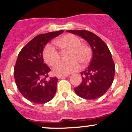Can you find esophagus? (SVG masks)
<instances>
[{
    "mask_svg": "<svg viewBox=\"0 0 132 132\" xmlns=\"http://www.w3.org/2000/svg\"><path fill=\"white\" fill-rule=\"evenodd\" d=\"M56 77H57L58 79H63V78H65V77H66V76H57Z\"/></svg>",
    "mask_w": 132,
    "mask_h": 132,
    "instance_id": "obj_1",
    "label": "esophagus"
}]
</instances>
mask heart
Wrapping results in <instances>:
<instances>
[{"label":"heart","instance_id":"b5f03b06","mask_svg":"<svg viewBox=\"0 0 132 132\" xmlns=\"http://www.w3.org/2000/svg\"><path fill=\"white\" fill-rule=\"evenodd\" d=\"M55 44L65 49L70 50L68 62H60L53 69L58 76H67L79 68V63L86 64L91 58V50L88 45L81 44L79 38L74 34H68L55 40ZM43 57L48 65L53 66L60 60V54L51 44H47L43 51Z\"/></svg>","mask_w":132,"mask_h":132}]
</instances>
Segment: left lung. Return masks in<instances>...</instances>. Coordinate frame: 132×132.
Segmentation results:
<instances>
[{"instance_id":"1","label":"left lung","mask_w":132,"mask_h":132,"mask_svg":"<svg viewBox=\"0 0 132 132\" xmlns=\"http://www.w3.org/2000/svg\"><path fill=\"white\" fill-rule=\"evenodd\" d=\"M85 40L92 50L90 64L81 72L82 82L74 88L81 98L94 100L100 98L110 88L113 82L115 66L111 53L105 42L94 33L85 30H67Z\"/></svg>"}]
</instances>
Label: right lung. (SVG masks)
<instances>
[{"label": "right lung", "instance_id": "1", "mask_svg": "<svg viewBox=\"0 0 132 132\" xmlns=\"http://www.w3.org/2000/svg\"><path fill=\"white\" fill-rule=\"evenodd\" d=\"M64 30L39 34L21 50L14 67V78L21 94L36 103L49 102L56 91V77L47 79L50 68L44 63L43 50Z\"/></svg>", "mask_w": 132, "mask_h": 132}]
</instances>
